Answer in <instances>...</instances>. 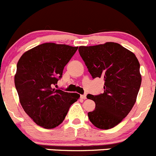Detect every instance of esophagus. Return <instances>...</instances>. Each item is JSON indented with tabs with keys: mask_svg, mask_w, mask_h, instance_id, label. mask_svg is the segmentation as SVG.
Masks as SVG:
<instances>
[{
	"mask_svg": "<svg viewBox=\"0 0 156 156\" xmlns=\"http://www.w3.org/2000/svg\"><path fill=\"white\" fill-rule=\"evenodd\" d=\"M81 98H82V99H86V98H87V94H81Z\"/></svg>",
	"mask_w": 156,
	"mask_h": 156,
	"instance_id": "1",
	"label": "esophagus"
}]
</instances>
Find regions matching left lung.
Here are the masks:
<instances>
[{"label":"left lung","mask_w":156,"mask_h":156,"mask_svg":"<svg viewBox=\"0 0 156 156\" xmlns=\"http://www.w3.org/2000/svg\"><path fill=\"white\" fill-rule=\"evenodd\" d=\"M80 55L92 78H103L104 93L87 94L95 109L87 113L96 127L108 129L120 123L132 110L140 88V62L135 54L116 43L80 46Z\"/></svg>","instance_id":"8db88e82"}]
</instances>
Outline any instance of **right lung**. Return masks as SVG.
<instances>
[{"label": "right lung", "mask_w": 156, "mask_h": 156, "mask_svg": "<svg viewBox=\"0 0 156 156\" xmlns=\"http://www.w3.org/2000/svg\"><path fill=\"white\" fill-rule=\"evenodd\" d=\"M78 47L52 43L39 45L23 54L14 83L24 111L37 125L52 129L61 124L80 95L55 89L65 66Z\"/></svg>", "instance_id": "1"}]
</instances>
